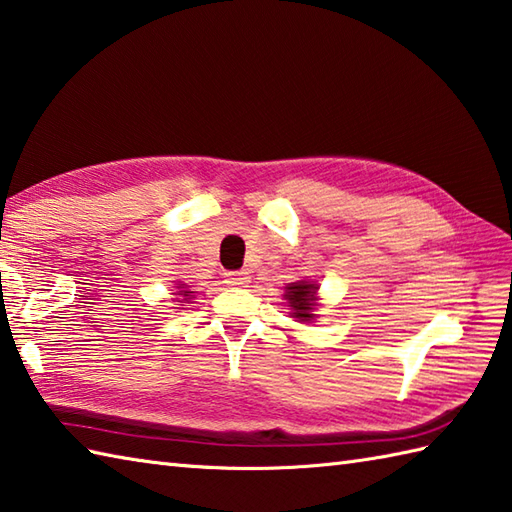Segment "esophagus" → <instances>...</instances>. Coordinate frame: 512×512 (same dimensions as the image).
<instances>
[{"mask_svg":"<svg viewBox=\"0 0 512 512\" xmlns=\"http://www.w3.org/2000/svg\"><path fill=\"white\" fill-rule=\"evenodd\" d=\"M225 283L232 285V287H243L249 283V276L247 271H227L225 274Z\"/></svg>","mask_w":512,"mask_h":512,"instance_id":"34e87169","label":"esophagus"}]
</instances>
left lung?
I'll return each mask as SVG.
<instances>
[{
    "label": "left lung",
    "instance_id": "left-lung-1",
    "mask_svg": "<svg viewBox=\"0 0 512 512\" xmlns=\"http://www.w3.org/2000/svg\"><path fill=\"white\" fill-rule=\"evenodd\" d=\"M316 285H309V283H291L287 287V300L289 305L294 307V316L300 320H309L314 318L311 314V309L316 307Z\"/></svg>",
    "mask_w": 512,
    "mask_h": 512
}]
</instances>
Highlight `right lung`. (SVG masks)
<instances>
[{
    "instance_id": "1",
    "label": "right lung",
    "mask_w": 512,
    "mask_h": 512,
    "mask_svg": "<svg viewBox=\"0 0 512 512\" xmlns=\"http://www.w3.org/2000/svg\"><path fill=\"white\" fill-rule=\"evenodd\" d=\"M181 294H183V296H190V294H194V291H181Z\"/></svg>"
}]
</instances>
